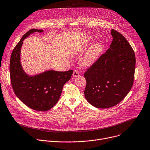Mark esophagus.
Listing matches in <instances>:
<instances>
[{
    "label": "esophagus",
    "instance_id": "34e87169",
    "mask_svg": "<svg viewBox=\"0 0 150 150\" xmlns=\"http://www.w3.org/2000/svg\"><path fill=\"white\" fill-rule=\"evenodd\" d=\"M79 75H80L79 72L77 70H74V71H73V76L74 77H77V76H79Z\"/></svg>",
    "mask_w": 150,
    "mask_h": 150
}]
</instances>
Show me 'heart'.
I'll return each mask as SVG.
<instances>
[{
	"label": "heart",
	"mask_w": 150,
	"mask_h": 150,
	"mask_svg": "<svg viewBox=\"0 0 150 150\" xmlns=\"http://www.w3.org/2000/svg\"><path fill=\"white\" fill-rule=\"evenodd\" d=\"M103 50L101 44L96 42L90 47L80 60L83 66H89L94 64L100 55Z\"/></svg>",
	"instance_id": "heart-1"
}]
</instances>
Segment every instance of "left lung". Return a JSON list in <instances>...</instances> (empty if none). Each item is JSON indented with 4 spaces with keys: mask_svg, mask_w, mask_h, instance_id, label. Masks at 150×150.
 <instances>
[{
    "mask_svg": "<svg viewBox=\"0 0 150 150\" xmlns=\"http://www.w3.org/2000/svg\"><path fill=\"white\" fill-rule=\"evenodd\" d=\"M111 34L110 48L84 73L85 98L97 108H109L118 104L129 93L134 81L133 49L120 32L112 29Z\"/></svg>",
    "mask_w": 150,
    "mask_h": 150,
    "instance_id": "8db88e82",
    "label": "left lung"
}]
</instances>
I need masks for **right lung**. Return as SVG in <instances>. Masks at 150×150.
Wrapping results in <instances>:
<instances>
[{
    "instance_id": "add662e5",
    "label": "right lung",
    "mask_w": 150,
    "mask_h": 150,
    "mask_svg": "<svg viewBox=\"0 0 150 150\" xmlns=\"http://www.w3.org/2000/svg\"><path fill=\"white\" fill-rule=\"evenodd\" d=\"M42 30L32 29L22 37L11 56L9 72L11 85L17 97L32 109L47 111L58 101L64 85L71 77L73 70H50L34 77L25 74L20 64V49L23 41L30 33Z\"/></svg>"
}]
</instances>
